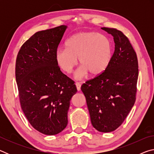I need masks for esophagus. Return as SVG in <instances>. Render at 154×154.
Here are the masks:
<instances>
[{
	"label": "esophagus",
	"instance_id": "esophagus-1",
	"mask_svg": "<svg viewBox=\"0 0 154 154\" xmlns=\"http://www.w3.org/2000/svg\"><path fill=\"white\" fill-rule=\"evenodd\" d=\"M75 85H76L77 90H78V91H80V90H81V85H82L80 84V83H79V82L75 83Z\"/></svg>",
	"mask_w": 154,
	"mask_h": 154
}]
</instances>
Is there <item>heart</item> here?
Wrapping results in <instances>:
<instances>
[{
    "mask_svg": "<svg viewBox=\"0 0 154 154\" xmlns=\"http://www.w3.org/2000/svg\"><path fill=\"white\" fill-rule=\"evenodd\" d=\"M65 48L57 50L56 64L64 72L71 73L78 63L81 66L75 78L81 79L90 74H102L110 64L112 45L106 36L95 32H82L71 36L65 43Z\"/></svg>",
    "mask_w": 154,
    "mask_h": 154,
    "instance_id": "1",
    "label": "heart"
}]
</instances>
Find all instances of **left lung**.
Returning a JSON list of instances; mask_svg holds the SVG:
<instances>
[{"label":"left lung","instance_id":"1","mask_svg":"<svg viewBox=\"0 0 154 154\" xmlns=\"http://www.w3.org/2000/svg\"><path fill=\"white\" fill-rule=\"evenodd\" d=\"M102 29L113 36V55L105 71L83 83L81 90L93 127L110 132L123 123L135 103L139 66L128 38L115 28Z\"/></svg>","mask_w":154,"mask_h":154}]
</instances>
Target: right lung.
<instances>
[{"label":"right lung","instance_id":"1","mask_svg":"<svg viewBox=\"0 0 154 154\" xmlns=\"http://www.w3.org/2000/svg\"><path fill=\"white\" fill-rule=\"evenodd\" d=\"M66 28L62 25L34 34L21 47L16 59L22 109L31 126L46 135L57 134L66 127L70 100L77 92L55 59Z\"/></svg>","mask_w":154,"mask_h":154}]
</instances>
